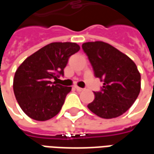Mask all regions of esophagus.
Returning <instances> with one entry per match:
<instances>
[{
    "instance_id": "obj_1",
    "label": "esophagus",
    "mask_w": 154,
    "mask_h": 154,
    "mask_svg": "<svg viewBox=\"0 0 154 154\" xmlns=\"http://www.w3.org/2000/svg\"><path fill=\"white\" fill-rule=\"evenodd\" d=\"M75 89H76L77 91H82L84 90L83 88H81V87H77V86H76V87H75Z\"/></svg>"
}]
</instances>
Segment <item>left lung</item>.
Here are the masks:
<instances>
[{
    "instance_id": "1",
    "label": "left lung",
    "mask_w": 154,
    "mask_h": 154,
    "mask_svg": "<svg viewBox=\"0 0 154 154\" xmlns=\"http://www.w3.org/2000/svg\"><path fill=\"white\" fill-rule=\"evenodd\" d=\"M95 77L103 82L88 109L99 117L112 119L131 107L141 88V76L135 63L117 48L101 41L82 44Z\"/></svg>"
}]
</instances>
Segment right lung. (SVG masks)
<instances>
[{"instance_id":"right-lung-1","label":"right lung","mask_w":154,"mask_h":154,"mask_svg":"<svg viewBox=\"0 0 154 154\" xmlns=\"http://www.w3.org/2000/svg\"><path fill=\"white\" fill-rule=\"evenodd\" d=\"M79 49L76 43H51L20 64L15 72L13 89L17 102L29 117L44 121L60 111L72 87L52 81L63 76L69 57Z\"/></svg>"}]
</instances>
